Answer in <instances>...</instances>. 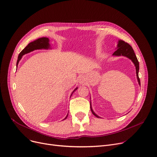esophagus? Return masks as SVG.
Wrapping results in <instances>:
<instances>
[{"label": "esophagus", "instance_id": "obj_1", "mask_svg": "<svg viewBox=\"0 0 157 157\" xmlns=\"http://www.w3.org/2000/svg\"><path fill=\"white\" fill-rule=\"evenodd\" d=\"M84 78L83 77H80L79 78V83H83V82H84Z\"/></svg>", "mask_w": 157, "mask_h": 157}]
</instances>
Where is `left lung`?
<instances>
[{"mask_svg": "<svg viewBox=\"0 0 157 157\" xmlns=\"http://www.w3.org/2000/svg\"><path fill=\"white\" fill-rule=\"evenodd\" d=\"M113 56H124L129 59H130L133 63H134L135 68H136V74H137V78L138 80L139 84L140 85V79L139 77V61L137 58V56H136L134 52L133 49H132V46L128 44V43L125 42L124 41L122 40H119L118 44H117V50L115 51L113 54ZM90 109L92 113L95 115V117H97L98 118H101L99 117L98 115L95 114L94 112L93 111L92 106H91V103H90Z\"/></svg>", "mask_w": 157, "mask_h": 157, "instance_id": "obj_1", "label": "left lung"}]
</instances>
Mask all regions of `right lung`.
<instances>
[{"label":"right lung","mask_w":157,"mask_h":157,"mask_svg":"<svg viewBox=\"0 0 157 157\" xmlns=\"http://www.w3.org/2000/svg\"><path fill=\"white\" fill-rule=\"evenodd\" d=\"M49 40L48 38L43 37V38H38V39H37L35 41H33V42L29 43L19 54L18 57V59H17V67L19 61L21 59L22 56H24V54H28V53H29L31 51H33L35 50H37V49H49L50 48V45H49ZM77 88H78V87L72 92V93L75 90H77ZM72 94H71V95H72ZM67 116H68V114H67L66 117L64 119H66Z\"/></svg>","instance_id":"add662e5"}]
</instances>
